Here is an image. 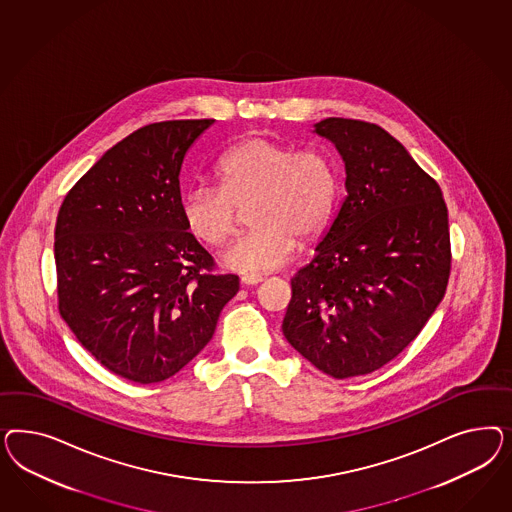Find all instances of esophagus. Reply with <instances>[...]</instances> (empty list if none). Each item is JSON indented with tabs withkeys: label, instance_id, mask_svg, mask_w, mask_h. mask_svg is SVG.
I'll use <instances>...</instances> for the list:
<instances>
[{
	"label": "esophagus",
	"instance_id": "obj_1",
	"mask_svg": "<svg viewBox=\"0 0 512 512\" xmlns=\"http://www.w3.org/2000/svg\"><path fill=\"white\" fill-rule=\"evenodd\" d=\"M263 279L261 274H246V276H242L240 281H242V285H259Z\"/></svg>",
	"mask_w": 512,
	"mask_h": 512
}]
</instances>
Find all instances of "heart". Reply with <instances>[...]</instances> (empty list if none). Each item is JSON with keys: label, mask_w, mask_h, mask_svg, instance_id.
I'll use <instances>...</instances> for the list:
<instances>
[{"label": "heart", "mask_w": 512, "mask_h": 512, "mask_svg": "<svg viewBox=\"0 0 512 512\" xmlns=\"http://www.w3.org/2000/svg\"><path fill=\"white\" fill-rule=\"evenodd\" d=\"M219 189L193 186L180 201L187 233L210 248L225 246L248 206L253 227L229 249L221 263L240 274H261L289 263L300 236L325 231L340 195L336 163L321 150H298L253 137L217 159Z\"/></svg>", "instance_id": "heart-1"}]
</instances>
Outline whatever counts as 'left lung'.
Here are the masks:
<instances>
[{"mask_svg": "<svg viewBox=\"0 0 512 512\" xmlns=\"http://www.w3.org/2000/svg\"><path fill=\"white\" fill-rule=\"evenodd\" d=\"M313 133L345 165L338 216L291 279L283 336L336 379L379 370L419 336L450 274L441 187L379 125L326 118Z\"/></svg>", "mask_w": 512, "mask_h": 512, "instance_id": "left-lung-1", "label": "left lung"}]
</instances>
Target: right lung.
<instances>
[{"label": "right lung", "mask_w": 512, "mask_h": 512, "mask_svg": "<svg viewBox=\"0 0 512 512\" xmlns=\"http://www.w3.org/2000/svg\"><path fill=\"white\" fill-rule=\"evenodd\" d=\"M214 120L144 125L65 195L54 233L58 304L107 370L140 385L180 372L212 340L238 293L187 233L180 171Z\"/></svg>", "instance_id": "obj_1"}]
</instances>
